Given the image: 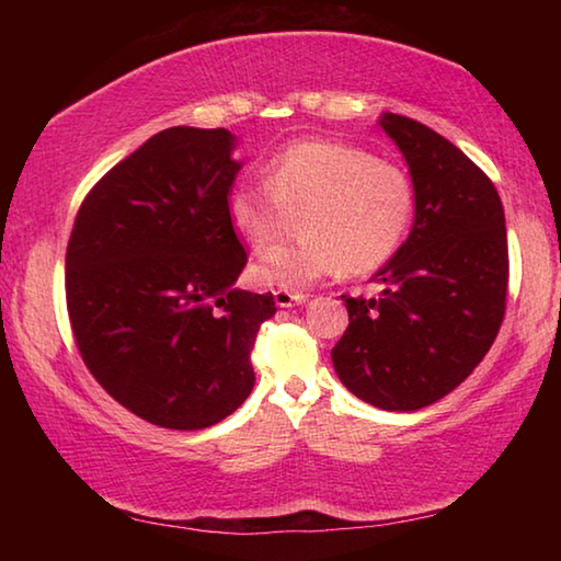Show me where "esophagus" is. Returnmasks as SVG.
Instances as JSON below:
<instances>
[{
  "mask_svg": "<svg viewBox=\"0 0 561 561\" xmlns=\"http://www.w3.org/2000/svg\"><path fill=\"white\" fill-rule=\"evenodd\" d=\"M274 301H277V307H282V309H289V307H294V304H304V301H309V294L277 289V291H274Z\"/></svg>",
  "mask_w": 561,
  "mask_h": 561,
  "instance_id": "34e87169",
  "label": "esophagus"
}]
</instances>
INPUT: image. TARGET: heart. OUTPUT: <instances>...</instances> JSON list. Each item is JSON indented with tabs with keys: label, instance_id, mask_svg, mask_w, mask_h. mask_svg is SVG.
<instances>
[{
	"label": "heart",
	"instance_id": "b5f03b06",
	"mask_svg": "<svg viewBox=\"0 0 561 561\" xmlns=\"http://www.w3.org/2000/svg\"><path fill=\"white\" fill-rule=\"evenodd\" d=\"M299 215V242L277 244L250 267L257 287L299 291L334 274H368L393 257L413 220V187L401 168L336 140H301L267 165V183L227 195L234 232L264 250Z\"/></svg>",
	"mask_w": 561,
	"mask_h": 561
}]
</instances>
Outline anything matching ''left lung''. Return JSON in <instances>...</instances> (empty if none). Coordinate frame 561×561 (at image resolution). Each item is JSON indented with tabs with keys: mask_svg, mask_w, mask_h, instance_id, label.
<instances>
[{
	"mask_svg": "<svg viewBox=\"0 0 561 561\" xmlns=\"http://www.w3.org/2000/svg\"><path fill=\"white\" fill-rule=\"evenodd\" d=\"M378 126L411 170L413 227L374 274L376 299L341 297L348 329L331 360L360 401L405 413L448 396L490 351L505 317L507 230L492 180L448 138L398 113Z\"/></svg>",
	"mask_w": 561,
	"mask_h": 561,
	"instance_id": "1",
	"label": "left lung"
}]
</instances>
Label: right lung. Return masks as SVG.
I'll list each match as a JSON object with an SVG mask.
<instances>
[{
    "label": "right lung",
    "mask_w": 561,
    "mask_h": 561,
    "mask_svg": "<svg viewBox=\"0 0 561 561\" xmlns=\"http://www.w3.org/2000/svg\"><path fill=\"white\" fill-rule=\"evenodd\" d=\"M225 128L156 133L83 201L66 247V307L83 364L144 421L201 431L252 393L272 294L237 289L247 252L227 217L242 163Z\"/></svg>",
    "instance_id": "add662e5"
}]
</instances>
